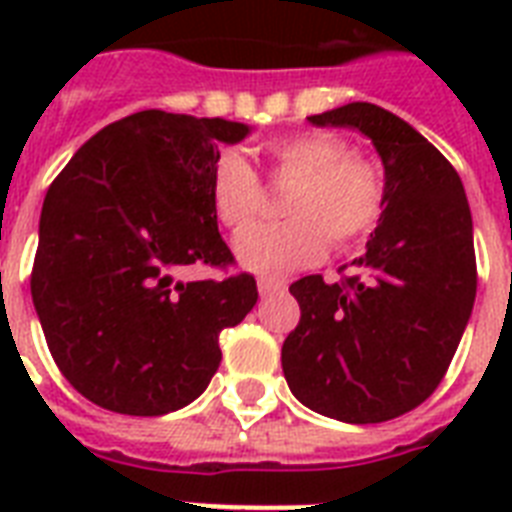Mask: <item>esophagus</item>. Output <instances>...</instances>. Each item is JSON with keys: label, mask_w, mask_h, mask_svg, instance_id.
Returning a JSON list of instances; mask_svg holds the SVG:
<instances>
[{"label": "esophagus", "mask_w": 512, "mask_h": 512, "mask_svg": "<svg viewBox=\"0 0 512 512\" xmlns=\"http://www.w3.org/2000/svg\"><path fill=\"white\" fill-rule=\"evenodd\" d=\"M257 289H260V295L268 297V295H279L287 289V281L284 279H273V276H260L257 279Z\"/></svg>", "instance_id": "1"}]
</instances>
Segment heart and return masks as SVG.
Segmentation results:
<instances>
[{
	"instance_id": "obj_1",
	"label": "heart",
	"mask_w": 512,
	"mask_h": 512,
	"mask_svg": "<svg viewBox=\"0 0 512 512\" xmlns=\"http://www.w3.org/2000/svg\"><path fill=\"white\" fill-rule=\"evenodd\" d=\"M265 159L273 175L292 180L281 212L287 220L257 223L236 239L244 268L265 276L319 263L327 247L348 249L380 225L385 212V175L380 164L350 154L332 132H295L271 140ZM209 199L217 220L239 231L260 212V175L241 151H223L209 170Z\"/></svg>"
}]
</instances>
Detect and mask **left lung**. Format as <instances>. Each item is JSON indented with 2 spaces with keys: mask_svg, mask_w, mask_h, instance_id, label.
Returning <instances> with one entry per match:
<instances>
[{
  "mask_svg": "<svg viewBox=\"0 0 512 512\" xmlns=\"http://www.w3.org/2000/svg\"><path fill=\"white\" fill-rule=\"evenodd\" d=\"M356 127L385 164V212L366 252L340 281H295L300 324L281 366L300 404L369 425L412 412L452 364L476 300L473 220L449 159L404 119L372 103L308 116ZM351 273H347V268Z\"/></svg>",
  "mask_w": 512,
  "mask_h": 512,
  "instance_id": "1",
  "label": "left lung"
}]
</instances>
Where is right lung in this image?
I'll return each mask as SVG.
<instances>
[{
  "label": "right lung",
  "mask_w": 512,
  "mask_h": 512,
  "mask_svg": "<svg viewBox=\"0 0 512 512\" xmlns=\"http://www.w3.org/2000/svg\"><path fill=\"white\" fill-rule=\"evenodd\" d=\"M247 124L138 111L108 124L44 196L31 297L55 364L108 412L159 417L199 398L217 337L257 303L217 231L209 170ZM185 264L220 280L177 282Z\"/></svg>",
  "instance_id": "add662e5"
}]
</instances>
